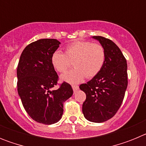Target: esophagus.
I'll return each mask as SVG.
<instances>
[{
  "instance_id": "esophagus-1",
  "label": "esophagus",
  "mask_w": 146,
  "mask_h": 146,
  "mask_svg": "<svg viewBox=\"0 0 146 146\" xmlns=\"http://www.w3.org/2000/svg\"><path fill=\"white\" fill-rule=\"evenodd\" d=\"M72 88H73L74 92H76V91L79 89V86H77V85H72Z\"/></svg>"
}]
</instances>
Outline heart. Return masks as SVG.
Segmentation results:
<instances>
[{"label": "heart", "instance_id": "b5f03b06", "mask_svg": "<svg viewBox=\"0 0 146 146\" xmlns=\"http://www.w3.org/2000/svg\"><path fill=\"white\" fill-rule=\"evenodd\" d=\"M106 53L100 44L88 41H75L65 47V52L55 51L51 63L59 73H64L74 65L75 68L61 77L71 83H77L84 79L92 78L99 74L105 62Z\"/></svg>", "mask_w": 146, "mask_h": 146}]
</instances>
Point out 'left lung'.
<instances>
[{
	"label": "left lung",
	"mask_w": 146,
	"mask_h": 146,
	"mask_svg": "<svg viewBox=\"0 0 146 146\" xmlns=\"http://www.w3.org/2000/svg\"><path fill=\"white\" fill-rule=\"evenodd\" d=\"M104 47L105 62L99 74L80 86L86 94L82 113L89 121L102 123L114 116L124 98L127 85V64L119 47L109 38L94 36Z\"/></svg>",
	"instance_id": "8db88e82"
}]
</instances>
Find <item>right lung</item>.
Masks as SVG:
<instances>
[{"label":"right lung","instance_id":"right-lung-1","mask_svg":"<svg viewBox=\"0 0 146 146\" xmlns=\"http://www.w3.org/2000/svg\"><path fill=\"white\" fill-rule=\"evenodd\" d=\"M60 44L54 38L32 42L22 52L17 69L18 94L25 111L35 121L47 125L61 118L64 102L73 94L72 86L66 82L52 90L58 84V75L51 56Z\"/></svg>","mask_w":146,"mask_h":146}]
</instances>
